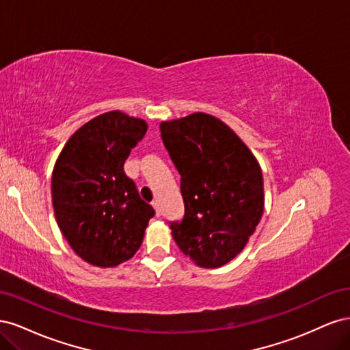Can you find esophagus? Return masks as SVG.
Returning <instances> with one entry per match:
<instances>
[{"instance_id":"34e87169","label":"esophagus","mask_w":350,"mask_h":350,"mask_svg":"<svg viewBox=\"0 0 350 350\" xmlns=\"http://www.w3.org/2000/svg\"><path fill=\"white\" fill-rule=\"evenodd\" d=\"M152 206H153V208H154V211H156V216H161V207H159V203H157L156 200L152 201Z\"/></svg>"}]
</instances>
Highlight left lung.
Returning <instances> with one entry per match:
<instances>
[{"mask_svg":"<svg viewBox=\"0 0 350 350\" xmlns=\"http://www.w3.org/2000/svg\"><path fill=\"white\" fill-rule=\"evenodd\" d=\"M181 175L184 216L169 221L176 245L200 267H220L239 254L264 210L262 174L226 124L197 112L161 124Z\"/></svg>","mask_w":350,"mask_h":350,"instance_id":"8db88e82","label":"left lung"}]
</instances>
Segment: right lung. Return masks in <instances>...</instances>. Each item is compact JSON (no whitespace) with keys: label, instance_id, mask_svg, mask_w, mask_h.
Instances as JSON below:
<instances>
[{"label":"right lung","instance_id":"right-lung-1","mask_svg":"<svg viewBox=\"0 0 350 350\" xmlns=\"http://www.w3.org/2000/svg\"><path fill=\"white\" fill-rule=\"evenodd\" d=\"M147 124L120 111L102 113L71 135L52 174L57 224L79 257L113 267L140 248L154 216L124 163Z\"/></svg>","mask_w":350,"mask_h":350}]
</instances>
